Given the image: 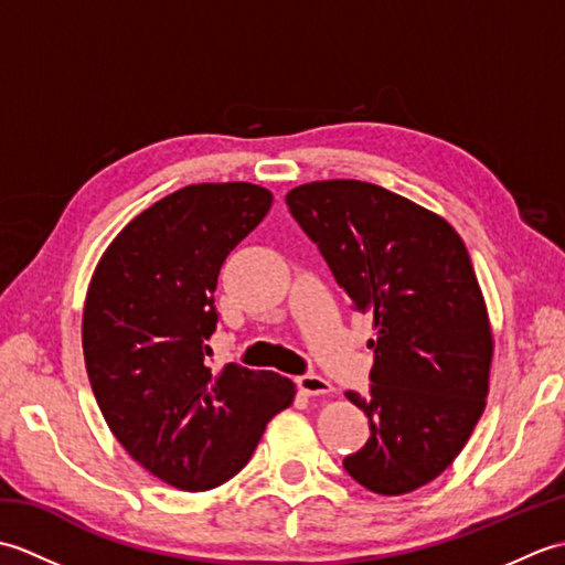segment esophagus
Listing matches in <instances>:
<instances>
[{
	"mask_svg": "<svg viewBox=\"0 0 565 565\" xmlns=\"http://www.w3.org/2000/svg\"><path fill=\"white\" fill-rule=\"evenodd\" d=\"M296 386L301 388V393H306V395H328V393H332V383L328 379L316 376V374L298 376Z\"/></svg>",
	"mask_w": 565,
	"mask_h": 565,
	"instance_id": "esophagus-1",
	"label": "esophagus"
}]
</instances>
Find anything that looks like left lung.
Segmentation results:
<instances>
[{"instance_id":"left-lung-1","label":"left lung","mask_w":565,"mask_h":565,"mask_svg":"<svg viewBox=\"0 0 565 565\" xmlns=\"http://www.w3.org/2000/svg\"><path fill=\"white\" fill-rule=\"evenodd\" d=\"M286 203L374 316L369 395L344 393L371 437L342 463L371 493H413L459 456L488 398L493 332L468 249L441 215L356 179L301 184Z\"/></svg>"}]
</instances>
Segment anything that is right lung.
Wrapping results in <instances>:
<instances>
[{"label":"right lung","mask_w":565,"mask_h":565,"mask_svg":"<svg viewBox=\"0 0 565 565\" xmlns=\"http://www.w3.org/2000/svg\"><path fill=\"white\" fill-rule=\"evenodd\" d=\"M271 201L249 182L179 189L136 215L92 274L82 350L94 398L134 461L172 488L231 481L294 403L291 379L206 364L221 267Z\"/></svg>","instance_id":"add662e5"}]
</instances>
